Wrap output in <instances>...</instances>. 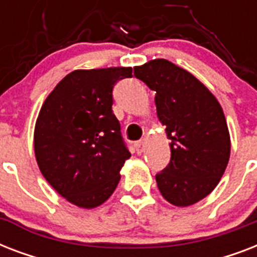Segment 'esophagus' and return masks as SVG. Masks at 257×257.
I'll return each mask as SVG.
<instances>
[{"label": "esophagus", "mask_w": 257, "mask_h": 257, "mask_svg": "<svg viewBox=\"0 0 257 257\" xmlns=\"http://www.w3.org/2000/svg\"><path fill=\"white\" fill-rule=\"evenodd\" d=\"M135 148H136L137 153H143L145 148V141H137L136 144H135Z\"/></svg>", "instance_id": "1"}]
</instances>
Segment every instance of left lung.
Here are the masks:
<instances>
[{
    "label": "left lung",
    "mask_w": 257,
    "mask_h": 257,
    "mask_svg": "<svg viewBox=\"0 0 257 257\" xmlns=\"http://www.w3.org/2000/svg\"><path fill=\"white\" fill-rule=\"evenodd\" d=\"M135 76L156 92L157 117L171 140V161L156 175L159 191L176 207H189L215 189L229 161L223 108L203 82L164 58L136 66Z\"/></svg>",
    "instance_id": "left-lung-1"
}]
</instances>
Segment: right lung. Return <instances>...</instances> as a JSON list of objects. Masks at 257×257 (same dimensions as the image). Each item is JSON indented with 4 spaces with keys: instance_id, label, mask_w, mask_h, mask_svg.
Returning <instances> with one entry per match:
<instances>
[{
    "instance_id": "add662e5",
    "label": "right lung",
    "mask_w": 257,
    "mask_h": 257,
    "mask_svg": "<svg viewBox=\"0 0 257 257\" xmlns=\"http://www.w3.org/2000/svg\"><path fill=\"white\" fill-rule=\"evenodd\" d=\"M132 68L78 69L46 97L34 128V153L46 181L80 208L112 196L129 157L113 114V86Z\"/></svg>"
}]
</instances>
